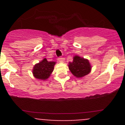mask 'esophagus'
I'll list each match as a JSON object with an SVG mask.
<instances>
[{
    "label": "esophagus",
    "mask_w": 125,
    "mask_h": 125,
    "mask_svg": "<svg viewBox=\"0 0 125 125\" xmlns=\"http://www.w3.org/2000/svg\"><path fill=\"white\" fill-rule=\"evenodd\" d=\"M57 60H59L60 62L62 63V62H63L64 60H65V59H64V58H63V57H59L57 59Z\"/></svg>",
    "instance_id": "esophagus-1"
}]
</instances>
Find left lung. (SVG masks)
<instances>
[{
	"mask_svg": "<svg viewBox=\"0 0 125 125\" xmlns=\"http://www.w3.org/2000/svg\"><path fill=\"white\" fill-rule=\"evenodd\" d=\"M69 69L72 74L77 78H81L89 74L91 66L89 61L80 57L75 56L73 62L69 63Z\"/></svg>",
	"mask_w": 125,
	"mask_h": 125,
	"instance_id": "1",
	"label": "left lung"
}]
</instances>
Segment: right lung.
I'll return each mask as SVG.
<instances>
[{
	"label": "right lung",
	"instance_id": "1",
	"mask_svg": "<svg viewBox=\"0 0 125 125\" xmlns=\"http://www.w3.org/2000/svg\"><path fill=\"white\" fill-rule=\"evenodd\" d=\"M55 64V62H48L46 59H44L34 66L32 71L34 76L40 80H46L53 71Z\"/></svg>",
	"mask_w": 125,
	"mask_h": 125
}]
</instances>
